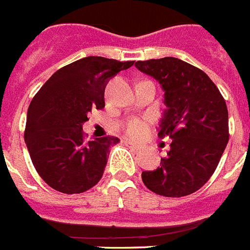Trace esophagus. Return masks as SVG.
Masks as SVG:
<instances>
[{
    "instance_id": "esophagus-1",
    "label": "esophagus",
    "mask_w": 250,
    "mask_h": 250,
    "mask_svg": "<svg viewBox=\"0 0 250 250\" xmlns=\"http://www.w3.org/2000/svg\"><path fill=\"white\" fill-rule=\"evenodd\" d=\"M123 143L124 145L129 146V147H131V148L135 149V151H141V149L143 148V145H141V143H137V142L129 141V139H124Z\"/></svg>"
}]
</instances>
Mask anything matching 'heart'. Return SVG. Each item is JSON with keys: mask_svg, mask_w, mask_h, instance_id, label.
<instances>
[{"mask_svg": "<svg viewBox=\"0 0 250 250\" xmlns=\"http://www.w3.org/2000/svg\"><path fill=\"white\" fill-rule=\"evenodd\" d=\"M123 129L130 137H141L147 131V123L139 119H130L124 124Z\"/></svg>", "mask_w": 250, "mask_h": 250, "instance_id": "1", "label": "heart"}]
</instances>
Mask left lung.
Listing matches in <instances>:
<instances>
[{"label": "left lung", "instance_id": "8db88e82", "mask_svg": "<svg viewBox=\"0 0 250 250\" xmlns=\"http://www.w3.org/2000/svg\"><path fill=\"white\" fill-rule=\"evenodd\" d=\"M135 67L165 91L159 137L171 139L160 167L143 171L142 181L161 196L196 192L213 175L229 142L226 102L205 72L178 58L139 61Z\"/></svg>", "mask_w": 250, "mask_h": 250}]
</instances>
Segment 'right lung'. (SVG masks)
<instances>
[{
    "label": "right lung",
    "instance_id": "1",
    "mask_svg": "<svg viewBox=\"0 0 250 250\" xmlns=\"http://www.w3.org/2000/svg\"><path fill=\"white\" fill-rule=\"evenodd\" d=\"M134 62L87 57L58 69L32 99L24 141L40 177L63 193H81L104 173L116 137L87 141L83 124L104 107L105 85Z\"/></svg>",
    "mask_w": 250,
    "mask_h": 250
}]
</instances>
